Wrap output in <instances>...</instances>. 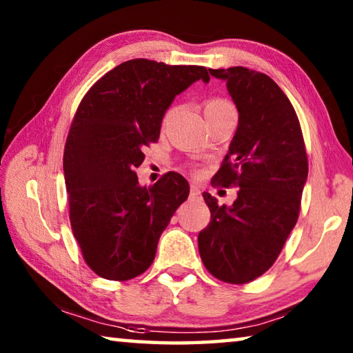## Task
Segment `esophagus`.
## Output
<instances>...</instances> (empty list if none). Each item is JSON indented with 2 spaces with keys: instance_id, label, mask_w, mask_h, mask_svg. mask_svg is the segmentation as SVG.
I'll list each match as a JSON object with an SVG mask.
<instances>
[{
  "instance_id": "obj_1",
  "label": "esophagus",
  "mask_w": 353,
  "mask_h": 353,
  "mask_svg": "<svg viewBox=\"0 0 353 353\" xmlns=\"http://www.w3.org/2000/svg\"><path fill=\"white\" fill-rule=\"evenodd\" d=\"M190 193H191V196H193V198H198V196H201V190H199V187H196V185H191Z\"/></svg>"
}]
</instances>
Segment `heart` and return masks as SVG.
I'll use <instances>...</instances> for the list:
<instances>
[{
    "label": "heart",
    "mask_w": 353,
    "mask_h": 353,
    "mask_svg": "<svg viewBox=\"0 0 353 353\" xmlns=\"http://www.w3.org/2000/svg\"><path fill=\"white\" fill-rule=\"evenodd\" d=\"M229 105V103H225L223 99H210L205 104V110H213V109H221V107Z\"/></svg>",
    "instance_id": "1"
}]
</instances>
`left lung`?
Segmentation results:
<instances>
[{
    "mask_svg": "<svg viewBox=\"0 0 353 353\" xmlns=\"http://www.w3.org/2000/svg\"><path fill=\"white\" fill-rule=\"evenodd\" d=\"M225 81L238 110V128L213 182L238 187L234 204L204 199L210 223L198 236L202 263L227 283H248L277 260L294 229L308 176L294 107L270 76L232 67L208 70Z\"/></svg>",
    "mask_w": 353,
    "mask_h": 353,
    "instance_id": "left-lung-1",
    "label": "left lung"
}]
</instances>
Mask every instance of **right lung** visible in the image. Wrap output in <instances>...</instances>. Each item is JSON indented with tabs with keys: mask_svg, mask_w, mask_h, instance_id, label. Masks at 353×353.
Returning <instances> with one entry per match:
<instances>
[{
	"mask_svg": "<svg viewBox=\"0 0 353 353\" xmlns=\"http://www.w3.org/2000/svg\"><path fill=\"white\" fill-rule=\"evenodd\" d=\"M207 68L132 59L104 74L81 101L63 152L70 221L83 260L107 280H129L154 261L159 238L190 185L170 171L141 187L135 168L155 143L176 94Z\"/></svg>",
	"mask_w": 353,
	"mask_h": 353,
	"instance_id": "obj_1",
	"label": "right lung"
}]
</instances>
